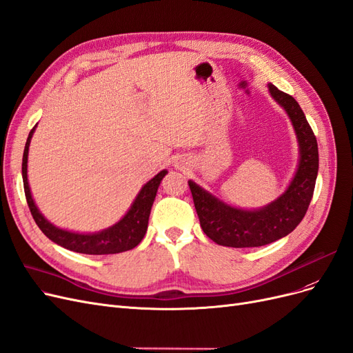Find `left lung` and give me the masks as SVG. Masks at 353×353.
<instances>
[{"label": "left lung", "instance_id": "obj_1", "mask_svg": "<svg viewBox=\"0 0 353 353\" xmlns=\"http://www.w3.org/2000/svg\"><path fill=\"white\" fill-rule=\"evenodd\" d=\"M270 94L286 110L301 148V161L290 186L263 210L243 211L215 199L196 183L189 181L193 203L203 233L212 242L230 248H256L292 233L305 217L311 203L318 174L316 138L302 108L292 95L268 85Z\"/></svg>", "mask_w": 353, "mask_h": 353}]
</instances>
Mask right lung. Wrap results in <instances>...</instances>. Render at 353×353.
Wrapping results in <instances>:
<instances>
[{
	"mask_svg": "<svg viewBox=\"0 0 353 353\" xmlns=\"http://www.w3.org/2000/svg\"><path fill=\"white\" fill-rule=\"evenodd\" d=\"M35 130L33 128L28 136L26 146L23 151V163H21V176H23V188L28 205L33 220L38 224L42 233L57 245H60L69 251L86 254V255H108V254H120L126 252L138 246L143 239L146 229H148V220H150L151 207L154 203L158 186H160L163 177L167 174L165 170L158 173L154 179H151L148 183L142 188L139 195L136 196L133 205L130 207L129 212L124 217L110 229L94 233V234H79L72 233L59 227L52 225L42 217V214L38 211L35 202L32 199L30 189L28 183V151L32 133Z\"/></svg>",
	"mask_w": 353,
	"mask_h": 353,
	"instance_id": "right-lung-1",
	"label": "right lung"
}]
</instances>
